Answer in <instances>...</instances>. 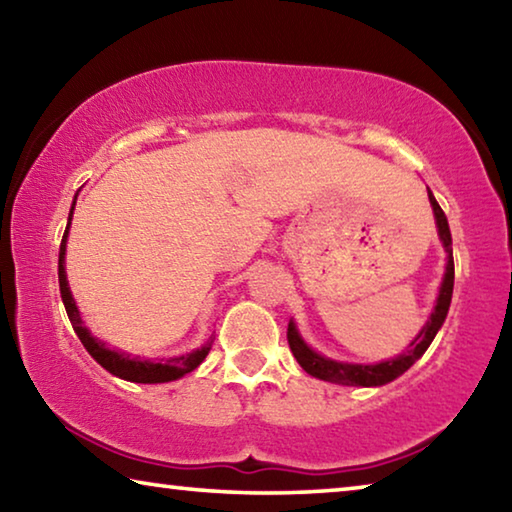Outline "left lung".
Here are the masks:
<instances>
[{"instance_id":"8db88e82","label":"left lung","mask_w":512,"mask_h":512,"mask_svg":"<svg viewBox=\"0 0 512 512\" xmlns=\"http://www.w3.org/2000/svg\"><path fill=\"white\" fill-rule=\"evenodd\" d=\"M429 194V203L433 207V216H436V228H438V237L443 241V248L447 253V264H445V275L443 282H440L438 289V298H436V307H433L431 316L424 327L418 332V336L406 345V350L402 354H397L395 359L388 361H379V363H345V361H334L329 357H323L316 350H311L309 345L302 339L298 327L293 320H289V348L293 352V357L302 366V370L307 375L323 379V381H332V384H341V386H384L388 381L397 379L404 375L415 361H418L431 341L436 339L438 329L443 327L449 305H452V293H454V253H452V232H449V223L447 216L443 212V207L438 205L436 198H433L431 189H427Z\"/></svg>"}]
</instances>
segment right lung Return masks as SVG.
<instances>
[{
  "instance_id": "obj_1",
  "label": "right lung",
  "mask_w": 512,
  "mask_h": 512,
  "mask_svg": "<svg viewBox=\"0 0 512 512\" xmlns=\"http://www.w3.org/2000/svg\"><path fill=\"white\" fill-rule=\"evenodd\" d=\"M74 205L76 198L72 203V210H69V219H67V228L63 241H60V253H58V284H60V298H63L65 311L69 316V323H72L76 336H79L83 348L90 352V357L99 363L101 368H106L110 375H115L119 379L126 381H135V384H164V381H173L185 377L187 372L196 370L201 363L205 361L207 352L212 350L214 339L210 336V341L201 348L189 352V354H178V357H169V359H160V361H151L144 357H131V354L119 352L115 348H108L106 343L99 341L97 336H92V332L85 327L81 311L76 307V300L69 291V282H67V273H65V253H67V235H69V225H72V214H74Z\"/></svg>"
}]
</instances>
